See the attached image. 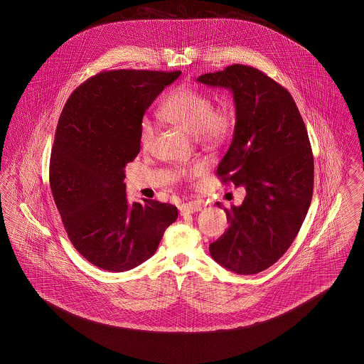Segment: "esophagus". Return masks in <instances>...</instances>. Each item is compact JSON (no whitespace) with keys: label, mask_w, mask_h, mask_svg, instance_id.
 <instances>
[{"label":"esophagus","mask_w":364,"mask_h":364,"mask_svg":"<svg viewBox=\"0 0 364 364\" xmlns=\"http://www.w3.org/2000/svg\"><path fill=\"white\" fill-rule=\"evenodd\" d=\"M200 210H202V205H200V203L190 202V203L181 205L180 213L184 215V214H190V213H198V211H200Z\"/></svg>","instance_id":"obj_1"}]
</instances>
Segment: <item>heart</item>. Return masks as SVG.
Masks as SVG:
<instances>
[{
	"label": "heart",
	"instance_id": "heart-1",
	"mask_svg": "<svg viewBox=\"0 0 364 364\" xmlns=\"http://www.w3.org/2000/svg\"><path fill=\"white\" fill-rule=\"evenodd\" d=\"M159 117L176 128L195 135L200 141L217 143L225 138L232 127V114L225 107H213V101L203 91L191 86H178L159 106ZM156 135V127L150 119H143L139 127V141L149 149ZM203 172L202 165H193L188 172L196 177Z\"/></svg>",
	"mask_w": 364,
	"mask_h": 364
}]
</instances>
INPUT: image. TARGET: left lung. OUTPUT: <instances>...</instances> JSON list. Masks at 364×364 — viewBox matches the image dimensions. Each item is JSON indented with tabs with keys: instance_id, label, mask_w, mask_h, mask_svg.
Returning <instances> with one entry per match:
<instances>
[{
	"instance_id": "8db88e82",
	"label": "left lung",
	"mask_w": 364,
	"mask_h": 364,
	"mask_svg": "<svg viewBox=\"0 0 364 364\" xmlns=\"http://www.w3.org/2000/svg\"><path fill=\"white\" fill-rule=\"evenodd\" d=\"M196 82L233 95V139L217 173L245 188L242 205L225 208L229 228L210 244V255L236 274H257L291 247L310 208L307 129L292 95L260 70L236 64Z\"/></svg>"
}]
</instances>
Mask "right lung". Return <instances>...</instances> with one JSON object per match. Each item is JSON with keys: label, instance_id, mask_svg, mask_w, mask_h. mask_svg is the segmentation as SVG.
<instances>
[{"label": "right lung", "instance_id": "1", "mask_svg": "<svg viewBox=\"0 0 364 364\" xmlns=\"http://www.w3.org/2000/svg\"><path fill=\"white\" fill-rule=\"evenodd\" d=\"M181 72L112 70L73 91L60 116L50 188L70 242L90 263L127 272L156 254L177 208L127 199L125 165L140 151L146 110Z\"/></svg>", "mask_w": 364, "mask_h": 364}]
</instances>
